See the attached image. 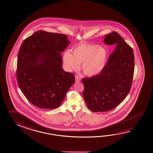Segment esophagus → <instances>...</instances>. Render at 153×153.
<instances>
[{
	"label": "esophagus",
	"instance_id": "1",
	"mask_svg": "<svg viewBox=\"0 0 153 153\" xmlns=\"http://www.w3.org/2000/svg\"><path fill=\"white\" fill-rule=\"evenodd\" d=\"M81 77H80L79 76H78V75H76V76H75V80H76V82H79V81H81Z\"/></svg>",
	"mask_w": 153,
	"mask_h": 153
}]
</instances>
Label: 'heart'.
<instances>
[{
  "label": "heart",
  "mask_w": 153,
  "mask_h": 153,
  "mask_svg": "<svg viewBox=\"0 0 153 153\" xmlns=\"http://www.w3.org/2000/svg\"><path fill=\"white\" fill-rule=\"evenodd\" d=\"M107 56V50L104 48L97 44H82L73 49L72 54L69 51L64 52V64L68 69L76 70L82 63L84 74L91 76L103 69Z\"/></svg>",
  "instance_id": "obj_1"
}]
</instances>
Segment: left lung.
<instances>
[{
	"instance_id": "obj_1",
	"label": "left lung",
	"mask_w": 153,
	"mask_h": 153,
	"mask_svg": "<svg viewBox=\"0 0 153 153\" xmlns=\"http://www.w3.org/2000/svg\"><path fill=\"white\" fill-rule=\"evenodd\" d=\"M104 43L116 44V49L100 74L82 79L83 97L93 112L115 108L129 94L134 72L133 49L115 31L105 36Z\"/></svg>"
}]
</instances>
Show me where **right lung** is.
Masks as SVG:
<instances>
[{
    "label": "right lung",
    "mask_w": 153,
    "mask_h": 153,
    "mask_svg": "<svg viewBox=\"0 0 153 153\" xmlns=\"http://www.w3.org/2000/svg\"><path fill=\"white\" fill-rule=\"evenodd\" d=\"M69 43L64 34L38 31L22 44L18 54V83L35 106L57 108L75 83V75L62 68L61 53Z\"/></svg>",
    "instance_id": "obj_1"
}]
</instances>
